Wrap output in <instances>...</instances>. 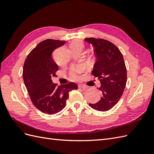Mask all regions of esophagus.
<instances>
[{"mask_svg":"<svg viewBox=\"0 0 154 154\" xmlns=\"http://www.w3.org/2000/svg\"><path fill=\"white\" fill-rule=\"evenodd\" d=\"M78 87L80 88H82L83 90H86V89H87V88H88L87 86L84 85H79Z\"/></svg>","mask_w":154,"mask_h":154,"instance_id":"esophagus-1","label":"esophagus"}]
</instances>
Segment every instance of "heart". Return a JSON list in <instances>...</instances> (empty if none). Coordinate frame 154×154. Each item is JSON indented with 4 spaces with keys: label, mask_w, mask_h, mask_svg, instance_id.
<instances>
[{
    "label": "heart",
    "mask_w": 154,
    "mask_h": 154,
    "mask_svg": "<svg viewBox=\"0 0 154 154\" xmlns=\"http://www.w3.org/2000/svg\"><path fill=\"white\" fill-rule=\"evenodd\" d=\"M84 47V44L82 41L80 40H74L72 41L70 44V48H82ZM80 72V69L79 67H72L70 71L69 75L72 80H76L78 78V73Z\"/></svg>",
    "instance_id": "heart-1"
}]
</instances>
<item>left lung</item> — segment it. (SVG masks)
<instances>
[{
  "instance_id": "left-lung-1",
  "label": "left lung",
  "mask_w": 154,
  "mask_h": 154,
  "mask_svg": "<svg viewBox=\"0 0 154 154\" xmlns=\"http://www.w3.org/2000/svg\"><path fill=\"white\" fill-rule=\"evenodd\" d=\"M85 41L94 48L96 62L92 74L99 79L102 92L100 100L89 103L93 109L105 112L118 103L127 83V68L119 49L110 41L102 38H86Z\"/></svg>"
}]
</instances>
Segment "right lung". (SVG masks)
I'll use <instances>...</instances> for the list:
<instances>
[{
	"instance_id": "right-lung-1",
	"label": "right lung",
	"mask_w": 154,
	"mask_h": 154,
	"mask_svg": "<svg viewBox=\"0 0 154 154\" xmlns=\"http://www.w3.org/2000/svg\"><path fill=\"white\" fill-rule=\"evenodd\" d=\"M65 43L66 41L53 39L41 42L27 55L23 67V79L32 104L50 115L64 109L69 92L78 89V85L73 82L57 86L51 80V77L57 76L58 70L52 53Z\"/></svg>"
}]
</instances>
